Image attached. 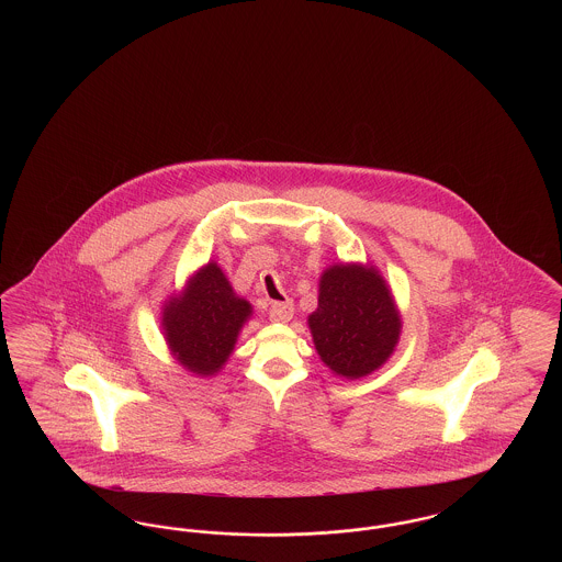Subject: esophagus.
<instances>
[{
    "instance_id": "34e87169",
    "label": "esophagus",
    "mask_w": 562,
    "mask_h": 562,
    "mask_svg": "<svg viewBox=\"0 0 562 562\" xmlns=\"http://www.w3.org/2000/svg\"><path fill=\"white\" fill-rule=\"evenodd\" d=\"M293 303L291 301H284V303H273L269 307V321L280 322V324H286L293 318Z\"/></svg>"
}]
</instances>
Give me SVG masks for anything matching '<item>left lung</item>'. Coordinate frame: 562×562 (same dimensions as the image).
<instances>
[{
    "label": "left lung",
    "instance_id": "8db88e82",
    "mask_svg": "<svg viewBox=\"0 0 562 562\" xmlns=\"http://www.w3.org/2000/svg\"><path fill=\"white\" fill-rule=\"evenodd\" d=\"M307 326L314 348L333 373L362 379L396 351L402 316L379 269L371 263H333L322 271L318 307Z\"/></svg>",
    "mask_w": 562,
    "mask_h": 562
}]
</instances>
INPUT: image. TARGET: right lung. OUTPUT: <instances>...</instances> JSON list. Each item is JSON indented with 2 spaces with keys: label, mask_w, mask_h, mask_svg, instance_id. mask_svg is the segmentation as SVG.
Instances as JSON below:
<instances>
[{
  "label": "right lung",
  "mask_w": 562,
  "mask_h": 562,
  "mask_svg": "<svg viewBox=\"0 0 562 562\" xmlns=\"http://www.w3.org/2000/svg\"><path fill=\"white\" fill-rule=\"evenodd\" d=\"M252 305L234 291L216 261L195 269L183 291L161 305V335L170 356L189 373L214 376L236 349Z\"/></svg>",
  "instance_id": "right-lung-1"
}]
</instances>
